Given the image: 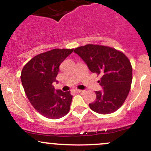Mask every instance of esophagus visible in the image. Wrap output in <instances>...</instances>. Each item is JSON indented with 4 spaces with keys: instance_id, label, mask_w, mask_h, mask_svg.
I'll list each match as a JSON object with an SVG mask.
<instances>
[{
    "instance_id": "34e87169",
    "label": "esophagus",
    "mask_w": 151,
    "mask_h": 151,
    "mask_svg": "<svg viewBox=\"0 0 151 151\" xmlns=\"http://www.w3.org/2000/svg\"><path fill=\"white\" fill-rule=\"evenodd\" d=\"M76 91L78 93H83V90H80V89H76Z\"/></svg>"
}]
</instances>
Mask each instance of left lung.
<instances>
[{
	"mask_svg": "<svg viewBox=\"0 0 151 151\" xmlns=\"http://www.w3.org/2000/svg\"><path fill=\"white\" fill-rule=\"evenodd\" d=\"M90 71L101 76L102 91H95L96 99L89 104L93 111L106 115L118 110L127 98L132 82V66L127 56L112 47L86 45L74 50Z\"/></svg>",
	"mask_w": 151,
	"mask_h": 151,
	"instance_id": "left-lung-1",
	"label": "left lung"
}]
</instances>
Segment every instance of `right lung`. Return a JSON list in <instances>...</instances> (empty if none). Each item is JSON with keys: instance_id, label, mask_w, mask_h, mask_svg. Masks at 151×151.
I'll use <instances>...</instances> for the list:
<instances>
[{"instance_id": "right-lung-1", "label": "right lung", "mask_w": 151, "mask_h": 151, "mask_svg": "<svg viewBox=\"0 0 151 151\" xmlns=\"http://www.w3.org/2000/svg\"><path fill=\"white\" fill-rule=\"evenodd\" d=\"M74 49H53L37 55L25 65L21 81L30 104L41 115L50 119L65 116L70 109L72 96L70 91H55L52 83L57 82L60 63Z\"/></svg>"}]
</instances>
